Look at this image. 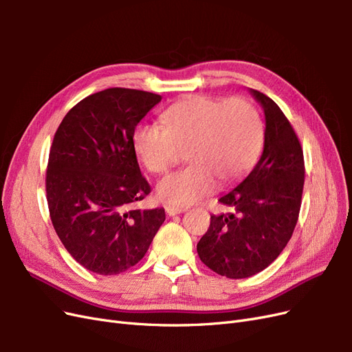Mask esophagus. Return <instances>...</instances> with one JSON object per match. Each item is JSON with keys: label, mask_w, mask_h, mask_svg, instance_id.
Here are the masks:
<instances>
[{"label": "esophagus", "mask_w": 352, "mask_h": 352, "mask_svg": "<svg viewBox=\"0 0 352 352\" xmlns=\"http://www.w3.org/2000/svg\"><path fill=\"white\" fill-rule=\"evenodd\" d=\"M185 208H179V207H172V206H167L166 207V212L168 216H177L180 212H184Z\"/></svg>", "instance_id": "obj_1"}]
</instances>
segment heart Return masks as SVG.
Returning <instances> with one entry per match:
<instances>
[{
    "label": "heart",
    "instance_id": "b5f03b06",
    "mask_svg": "<svg viewBox=\"0 0 352 352\" xmlns=\"http://www.w3.org/2000/svg\"><path fill=\"white\" fill-rule=\"evenodd\" d=\"M163 127L136 126L133 150L153 173H163L182 158L188 167L170 173L157 185V197L170 206L186 207L216 186L236 182L257 162L264 126L254 105L245 98L194 95L162 114Z\"/></svg>",
    "mask_w": 352,
    "mask_h": 352
}]
</instances>
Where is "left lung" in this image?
I'll list each match as a JSON object with an SVG mask.
<instances>
[{
  "label": "left lung",
  "mask_w": 352,
  "mask_h": 352,
  "mask_svg": "<svg viewBox=\"0 0 352 352\" xmlns=\"http://www.w3.org/2000/svg\"><path fill=\"white\" fill-rule=\"evenodd\" d=\"M264 110V146L257 164L235 188L219 198L229 212L212 214L197 245L201 261L229 279L264 270L289 242L301 208L304 155L279 105L250 89Z\"/></svg>",
  "instance_id": "1"
}]
</instances>
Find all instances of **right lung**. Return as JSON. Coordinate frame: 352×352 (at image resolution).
I'll use <instances>...</instances> for the list:
<instances>
[{
    "mask_svg": "<svg viewBox=\"0 0 352 352\" xmlns=\"http://www.w3.org/2000/svg\"><path fill=\"white\" fill-rule=\"evenodd\" d=\"M157 94L110 88L83 98L54 135L47 168L52 226L72 257L97 274H119L145 255L164 208H129L150 194L132 136Z\"/></svg>",
    "mask_w": 352,
    "mask_h": 352,
    "instance_id": "add662e5",
    "label": "right lung"
}]
</instances>
